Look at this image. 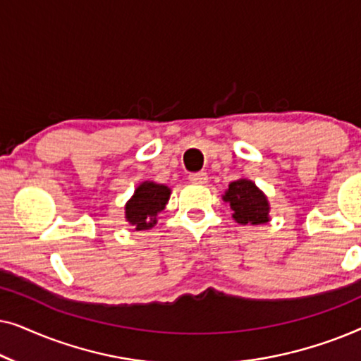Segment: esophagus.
Wrapping results in <instances>:
<instances>
[{
  "label": "esophagus",
  "instance_id": "34e87169",
  "mask_svg": "<svg viewBox=\"0 0 361 361\" xmlns=\"http://www.w3.org/2000/svg\"><path fill=\"white\" fill-rule=\"evenodd\" d=\"M207 179H209L207 172H194V174L189 176V180L192 184H205Z\"/></svg>",
  "mask_w": 361,
  "mask_h": 361
}]
</instances>
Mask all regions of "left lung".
<instances>
[{
  "label": "left lung",
  "instance_id": "left-lung-1",
  "mask_svg": "<svg viewBox=\"0 0 361 361\" xmlns=\"http://www.w3.org/2000/svg\"><path fill=\"white\" fill-rule=\"evenodd\" d=\"M224 200L233 210V219L240 225H263L269 221V202L253 180L238 179L230 182Z\"/></svg>",
  "mask_w": 361,
  "mask_h": 361
}]
</instances>
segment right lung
<instances>
[{
    "instance_id": "add662e5",
    "label": "right lung",
    "mask_w": 361,
    "mask_h": 361,
    "mask_svg": "<svg viewBox=\"0 0 361 361\" xmlns=\"http://www.w3.org/2000/svg\"><path fill=\"white\" fill-rule=\"evenodd\" d=\"M171 189L164 184L146 180L136 187L135 195L126 202V221L135 230H149L156 225L157 214L166 209Z\"/></svg>"
}]
</instances>
